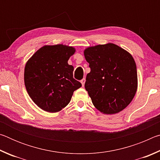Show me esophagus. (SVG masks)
<instances>
[{"instance_id": "1", "label": "esophagus", "mask_w": 160, "mask_h": 160, "mask_svg": "<svg viewBox=\"0 0 160 160\" xmlns=\"http://www.w3.org/2000/svg\"><path fill=\"white\" fill-rule=\"evenodd\" d=\"M81 83H82V87L85 85V78H83L82 80H81Z\"/></svg>"}]
</instances>
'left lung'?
<instances>
[{
	"instance_id": "obj_1",
	"label": "left lung",
	"mask_w": 160,
	"mask_h": 160,
	"mask_svg": "<svg viewBox=\"0 0 160 160\" xmlns=\"http://www.w3.org/2000/svg\"><path fill=\"white\" fill-rule=\"evenodd\" d=\"M84 55L90 68L85 88L94 106L104 114L125 109L138 88L136 64L131 54L109 43L87 48Z\"/></svg>"
}]
</instances>
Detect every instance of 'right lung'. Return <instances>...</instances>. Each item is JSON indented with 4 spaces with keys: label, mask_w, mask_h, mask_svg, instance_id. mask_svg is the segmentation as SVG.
I'll use <instances>...</instances> for the list:
<instances>
[{
    "label": "right lung",
    "mask_w": 160,
    "mask_h": 160,
    "mask_svg": "<svg viewBox=\"0 0 160 160\" xmlns=\"http://www.w3.org/2000/svg\"><path fill=\"white\" fill-rule=\"evenodd\" d=\"M75 52L72 47L46 45L27 62L24 74L26 90L42 110L60 112L69 104L73 92L82 86L73 78V66L68 63Z\"/></svg>",
    "instance_id": "1"
}]
</instances>
